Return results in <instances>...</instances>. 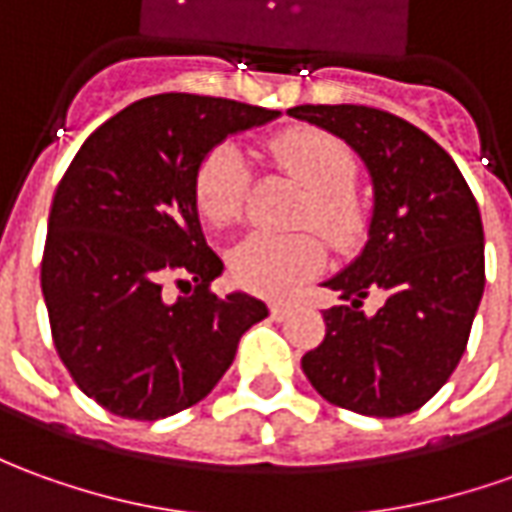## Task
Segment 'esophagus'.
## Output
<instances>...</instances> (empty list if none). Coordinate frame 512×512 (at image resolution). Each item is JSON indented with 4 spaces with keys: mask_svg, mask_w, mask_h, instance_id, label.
Returning <instances> with one entry per match:
<instances>
[{
    "mask_svg": "<svg viewBox=\"0 0 512 512\" xmlns=\"http://www.w3.org/2000/svg\"><path fill=\"white\" fill-rule=\"evenodd\" d=\"M288 311H291V308H288L285 302H271L269 305L271 319H277V322H280V319H285V316H288Z\"/></svg>",
    "mask_w": 512,
    "mask_h": 512,
    "instance_id": "34e87169",
    "label": "esophagus"
}]
</instances>
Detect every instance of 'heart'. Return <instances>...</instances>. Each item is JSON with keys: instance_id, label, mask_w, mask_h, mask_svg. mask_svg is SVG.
Here are the masks:
<instances>
[{"instance_id": "heart-1", "label": "heart", "mask_w": 512, "mask_h": 512, "mask_svg": "<svg viewBox=\"0 0 512 512\" xmlns=\"http://www.w3.org/2000/svg\"><path fill=\"white\" fill-rule=\"evenodd\" d=\"M269 159L308 190L300 212L302 224H314L336 246L356 241L364 227V210L353 190L358 162L342 139L308 125L288 128L271 137ZM249 182L252 176L241 151L232 142L215 145L201 159L193 182L201 215L215 227L238 221ZM229 266L243 288L263 297H283L322 266V243L308 232H255L232 249Z\"/></svg>"}]
</instances>
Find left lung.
<instances>
[{
  "label": "left lung",
  "instance_id": "obj_1",
  "mask_svg": "<svg viewBox=\"0 0 512 512\" xmlns=\"http://www.w3.org/2000/svg\"><path fill=\"white\" fill-rule=\"evenodd\" d=\"M356 151L373 179V221L361 255L330 277L344 305L325 311V339L302 373L333 406L401 417L457 370L485 291V232L454 159L420 131L373 106H294ZM370 290L385 294L363 314Z\"/></svg>",
  "mask_w": 512,
  "mask_h": 512
}]
</instances>
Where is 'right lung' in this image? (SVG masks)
<instances>
[{
    "mask_svg": "<svg viewBox=\"0 0 512 512\" xmlns=\"http://www.w3.org/2000/svg\"><path fill=\"white\" fill-rule=\"evenodd\" d=\"M277 114L227 97H145L66 168L41 291L64 367L111 415L159 420L207 398L243 333L269 316L249 294L210 291L224 263L204 241L193 182L218 142ZM168 282L185 297L168 301Z\"/></svg>",
    "mask_w": 512,
    "mask_h": 512,
    "instance_id": "add662e5",
    "label": "right lung"
}]
</instances>
